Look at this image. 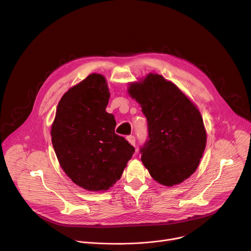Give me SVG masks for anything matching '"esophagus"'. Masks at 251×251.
<instances>
[{
    "label": "esophagus",
    "instance_id": "1",
    "mask_svg": "<svg viewBox=\"0 0 251 251\" xmlns=\"http://www.w3.org/2000/svg\"><path fill=\"white\" fill-rule=\"evenodd\" d=\"M126 139H127V141L130 143L132 146H135V137L134 136H132V135L128 136Z\"/></svg>",
    "mask_w": 251,
    "mask_h": 251
}]
</instances>
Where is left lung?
I'll list each match as a JSON object with an SVG mask.
<instances>
[{"label": "left lung", "mask_w": 251, "mask_h": 251, "mask_svg": "<svg viewBox=\"0 0 251 251\" xmlns=\"http://www.w3.org/2000/svg\"><path fill=\"white\" fill-rule=\"evenodd\" d=\"M129 95L147 118L149 140L141 148L142 163L159 184L183 183L198 169L206 145L200 110L176 84L149 74L128 85Z\"/></svg>", "instance_id": "1"}]
</instances>
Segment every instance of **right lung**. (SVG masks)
Returning <instances> with one entry per match:
<instances>
[{
    "mask_svg": "<svg viewBox=\"0 0 251 251\" xmlns=\"http://www.w3.org/2000/svg\"><path fill=\"white\" fill-rule=\"evenodd\" d=\"M109 97L105 77L89 75L63 94L50 129L61 169L75 185L91 192L112 187L135 152L115 134L114 115L105 111Z\"/></svg>",
    "mask_w": 251,
    "mask_h": 251,
    "instance_id": "1",
    "label": "right lung"
}]
</instances>
